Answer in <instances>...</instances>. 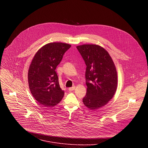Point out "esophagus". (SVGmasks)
I'll return each mask as SVG.
<instances>
[{
  "label": "esophagus",
  "instance_id": "esophagus-1",
  "mask_svg": "<svg viewBox=\"0 0 148 148\" xmlns=\"http://www.w3.org/2000/svg\"><path fill=\"white\" fill-rule=\"evenodd\" d=\"M75 88V86H73V87H71V88H69V91H72L74 90Z\"/></svg>",
  "mask_w": 148,
  "mask_h": 148
}]
</instances>
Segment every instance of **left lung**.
<instances>
[{"mask_svg":"<svg viewBox=\"0 0 148 148\" xmlns=\"http://www.w3.org/2000/svg\"><path fill=\"white\" fill-rule=\"evenodd\" d=\"M87 66L86 95L84 104L91 110L98 109L110 101L117 88V73L114 63L103 48L95 45L77 47Z\"/></svg>","mask_w":148,"mask_h":148,"instance_id":"8db88e82","label":"left lung"}]
</instances>
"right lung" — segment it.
I'll use <instances>...</instances> for the list:
<instances>
[{"label": "right lung", "instance_id": "1", "mask_svg": "<svg viewBox=\"0 0 148 148\" xmlns=\"http://www.w3.org/2000/svg\"><path fill=\"white\" fill-rule=\"evenodd\" d=\"M70 47L66 43H50L39 49L32 60L28 72L29 88L35 99L45 107L55 106L64 97L55 70Z\"/></svg>", "mask_w": 148, "mask_h": 148}]
</instances>
